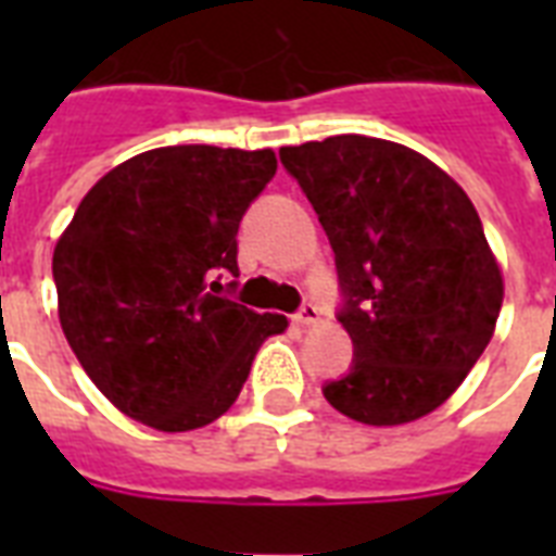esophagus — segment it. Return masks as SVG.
I'll return each instance as SVG.
<instances>
[{
    "label": "esophagus",
    "mask_w": 556,
    "mask_h": 556,
    "mask_svg": "<svg viewBox=\"0 0 556 556\" xmlns=\"http://www.w3.org/2000/svg\"><path fill=\"white\" fill-rule=\"evenodd\" d=\"M291 320H294L296 326H312V323L320 320V308H317L314 303H303L300 308H296Z\"/></svg>",
    "instance_id": "obj_1"
}]
</instances>
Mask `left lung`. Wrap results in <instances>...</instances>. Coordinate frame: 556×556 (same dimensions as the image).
<instances>
[{
  "instance_id": "obj_1",
  "label": "left lung",
  "mask_w": 556,
  "mask_h": 556,
  "mask_svg": "<svg viewBox=\"0 0 556 556\" xmlns=\"http://www.w3.org/2000/svg\"><path fill=\"white\" fill-rule=\"evenodd\" d=\"M279 161L329 236L355 357L323 395L349 418L406 424L441 406L491 343L502 274L453 178L401 143L334 135Z\"/></svg>"
}]
</instances>
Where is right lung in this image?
I'll list each match as a JSON object with an SVG mask.
<instances>
[{"label": "right lung", "instance_id": "1", "mask_svg": "<svg viewBox=\"0 0 556 556\" xmlns=\"http://www.w3.org/2000/svg\"><path fill=\"white\" fill-rule=\"evenodd\" d=\"M274 173L270 150L141 152L86 192L60 236L51 268L65 340L135 421L164 432L216 421L262 340L288 326L230 296L239 222Z\"/></svg>", "mask_w": 556, "mask_h": 556}]
</instances>
